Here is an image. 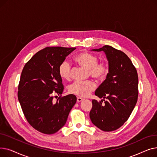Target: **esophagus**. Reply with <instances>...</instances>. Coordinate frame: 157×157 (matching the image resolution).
<instances>
[{
  "mask_svg": "<svg viewBox=\"0 0 157 157\" xmlns=\"http://www.w3.org/2000/svg\"><path fill=\"white\" fill-rule=\"evenodd\" d=\"M84 100H85L84 98H81V97H77V102H80L83 101H84Z\"/></svg>",
  "mask_w": 157,
  "mask_h": 157,
  "instance_id": "1",
  "label": "esophagus"
}]
</instances>
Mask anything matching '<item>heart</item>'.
<instances>
[{"instance_id": "b5f03b06", "label": "heart", "mask_w": 157, "mask_h": 157, "mask_svg": "<svg viewBox=\"0 0 157 157\" xmlns=\"http://www.w3.org/2000/svg\"><path fill=\"white\" fill-rule=\"evenodd\" d=\"M76 61L82 67L89 71V74L96 79L104 78L108 72V65L105 62H98V57L92 53L85 52L77 55ZM59 72L61 78L68 80L72 76V67L71 63L63 60L60 65ZM95 83L92 81H74L69 86L71 94L81 97H86L95 88Z\"/></svg>"}]
</instances>
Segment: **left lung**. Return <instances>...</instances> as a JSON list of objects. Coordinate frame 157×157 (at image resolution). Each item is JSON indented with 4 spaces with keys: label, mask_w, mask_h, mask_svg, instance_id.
<instances>
[{
    "label": "left lung",
    "mask_w": 157,
    "mask_h": 157,
    "mask_svg": "<svg viewBox=\"0 0 157 157\" xmlns=\"http://www.w3.org/2000/svg\"><path fill=\"white\" fill-rule=\"evenodd\" d=\"M92 51L105 53L108 60L109 72L95 92V95L104 99L99 102L92 101L90 118L93 124L101 130L113 131L127 121L137 103V70L125 53L111 46L105 45ZM105 98L107 101L104 100Z\"/></svg>",
    "instance_id": "left-lung-1"
}]
</instances>
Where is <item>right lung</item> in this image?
Instances as JSON below:
<instances>
[{"instance_id": "1", "label": "right lung", "mask_w": 157, "mask_h": 157, "mask_svg": "<svg viewBox=\"0 0 157 157\" xmlns=\"http://www.w3.org/2000/svg\"><path fill=\"white\" fill-rule=\"evenodd\" d=\"M76 48L47 47L36 53L25 65L18 85V97L29 124L45 134H53L62 128L76 102V97L55 94L63 91L59 72L60 63ZM56 97V96H55Z\"/></svg>"}]
</instances>
